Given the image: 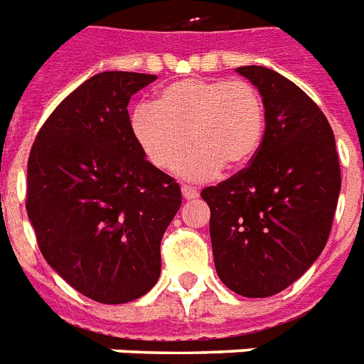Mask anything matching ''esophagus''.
<instances>
[{
	"instance_id": "1",
	"label": "esophagus",
	"mask_w": 364,
	"mask_h": 364,
	"mask_svg": "<svg viewBox=\"0 0 364 364\" xmlns=\"http://www.w3.org/2000/svg\"><path fill=\"white\" fill-rule=\"evenodd\" d=\"M181 194H183V198H185V200H194L196 196H198V191H196L194 187H188V185H183Z\"/></svg>"
}]
</instances>
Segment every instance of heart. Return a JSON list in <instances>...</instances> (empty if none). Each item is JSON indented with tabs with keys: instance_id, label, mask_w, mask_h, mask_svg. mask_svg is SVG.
I'll return each mask as SVG.
<instances>
[{
	"instance_id": "1",
	"label": "heart",
	"mask_w": 364,
	"mask_h": 364,
	"mask_svg": "<svg viewBox=\"0 0 364 364\" xmlns=\"http://www.w3.org/2000/svg\"><path fill=\"white\" fill-rule=\"evenodd\" d=\"M130 128L149 162L162 171L176 170L193 145L179 173L204 181L223 166L236 171L251 162L264 134V104L247 81L188 77L162 88L156 104L137 105Z\"/></svg>"
}]
</instances>
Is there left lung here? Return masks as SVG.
<instances>
[{
    "mask_svg": "<svg viewBox=\"0 0 364 364\" xmlns=\"http://www.w3.org/2000/svg\"><path fill=\"white\" fill-rule=\"evenodd\" d=\"M260 92L266 130L251 164L202 191L211 211L217 276L264 299L294 283L321 255L340 194L333 128L294 82L262 65L236 68Z\"/></svg>",
    "mask_w": 364,
    "mask_h": 364,
    "instance_id": "8db88e82",
    "label": "left lung"
}]
</instances>
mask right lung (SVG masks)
Masks as SVG:
<instances>
[{
	"label": "right lung",
	"instance_id": "right-lung-1",
	"mask_svg": "<svg viewBox=\"0 0 364 364\" xmlns=\"http://www.w3.org/2000/svg\"><path fill=\"white\" fill-rule=\"evenodd\" d=\"M156 75L104 71L53 111L28 160L26 210L48 266L102 304L149 293L181 188L132 134L128 104Z\"/></svg>",
	"mask_w": 364,
	"mask_h": 364
}]
</instances>
